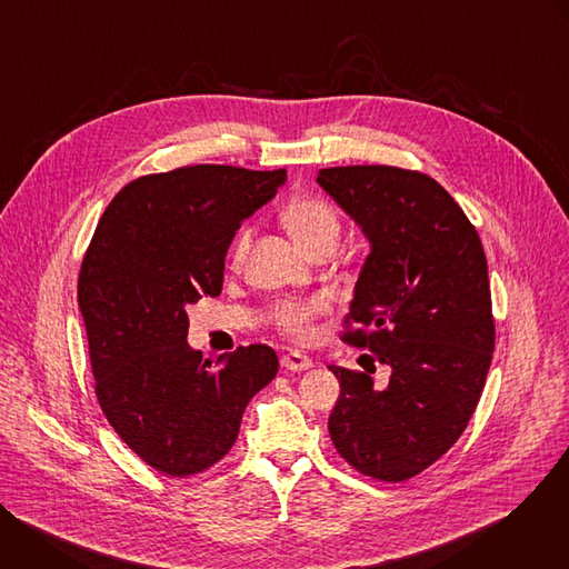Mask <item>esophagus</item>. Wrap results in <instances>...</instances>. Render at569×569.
Segmentation results:
<instances>
[{
  "instance_id": "34e87169",
  "label": "esophagus",
  "mask_w": 569,
  "mask_h": 569,
  "mask_svg": "<svg viewBox=\"0 0 569 569\" xmlns=\"http://www.w3.org/2000/svg\"><path fill=\"white\" fill-rule=\"evenodd\" d=\"M281 367L286 371H306L312 367V360L299 351H288L281 356Z\"/></svg>"
}]
</instances>
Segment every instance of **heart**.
Wrapping results in <instances>:
<instances>
[{"mask_svg":"<svg viewBox=\"0 0 569 569\" xmlns=\"http://www.w3.org/2000/svg\"><path fill=\"white\" fill-rule=\"evenodd\" d=\"M283 222L288 231L310 254L329 246L336 248L342 231V218L338 209L329 200L317 198V196L292 200L283 209ZM252 236H254V229L250 224H246L236 233L229 250V263L233 270L246 266L252 248ZM327 310H329L327 297L286 299L270 310V321L281 336L297 342H306L312 338V321Z\"/></svg>","mask_w":569,"mask_h":569,"instance_id":"1","label":"heart"}]
</instances>
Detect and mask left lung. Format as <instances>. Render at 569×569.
Masks as SVG:
<instances>
[{"mask_svg": "<svg viewBox=\"0 0 569 569\" xmlns=\"http://www.w3.org/2000/svg\"><path fill=\"white\" fill-rule=\"evenodd\" d=\"M317 182L371 242L340 338L391 369L376 387L367 371L329 367L340 380L329 432L358 472L405 481L455 446L483 391L496 349L486 254L461 207L421 171L333 167Z\"/></svg>", "mask_w": 569, "mask_h": 569, "instance_id": "obj_1", "label": "left lung"}]
</instances>
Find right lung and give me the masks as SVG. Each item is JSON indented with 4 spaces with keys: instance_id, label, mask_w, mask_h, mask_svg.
I'll list each match as a JSON object with an SVG mask.
<instances>
[{
    "instance_id": "1",
    "label": "right lung",
    "mask_w": 569,
    "mask_h": 569,
    "mask_svg": "<svg viewBox=\"0 0 569 569\" xmlns=\"http://www.w3.org/2000/svg\"><path fill=\"white\" fill-rule=\"evenodd\" d=\"M283 180L286 169L224 164L141 176L112 198L80 263L101 410L137 457L169 477L220 461L248 402L279 371L266 345L202 358L187 345V306L220 295L236 229Z\"/></svg>"
}]
</instances>
